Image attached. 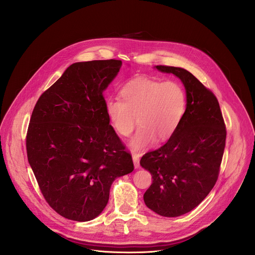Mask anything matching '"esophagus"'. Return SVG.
I'll return each instance as SVG.
<instances>
[{
  "label": "esophagus",
  "instance_id": "obj_1",
  "mask_svg": "<svg viewBox=\"0 0 255 255\" xmlns=\"http://www.w3.org/2000/svg\"><path fill=\"white\" fill-rule=\"evenodd\" d=\"M132 158H133V162H134L135 168H138V167L140 166V163H139V155L136 154V153H134V154L132 155Z\"/></svg>",
  "mask_w": 255,
  "mask_h": 255
}]
</instances>
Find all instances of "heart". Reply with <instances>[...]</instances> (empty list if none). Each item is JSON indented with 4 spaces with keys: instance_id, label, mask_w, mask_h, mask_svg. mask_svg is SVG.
Returning a JSON list of instances; mask_svg holds the SVG:
<instances>
[{
    "instance_id": "1",
    "label": "heart",
    "mask_w": 255,
    "mask_h": 255,
    "mask_svg": "<svg viewBox=\"0 0 255 255\" xmlns=\"http://www.w3.org/2000/svg\"><path fill=\"white\" fill-rule=\"evenodd\" d=\"M120 99L106 103V113L115 131L128 137L136 121L140 125L131 139V147L138 151L157 138H170L183 120L187 109V94L175 81L162 82L149 78H136L120 90Z\"/></svg>"
}]
</instances>
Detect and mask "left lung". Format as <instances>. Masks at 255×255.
Here are the masks:
<instances>
[{
  "label": "left lung",
  "instance_id": "1",
  "mask_svg": "<svg viewBox=\"0 0 255 255\" xmlns=\"http://www.w3.org/2000/svg\"><path fill=\"white\" fill-rule=\"evenodd\" d=\"M156 68L183 82L187 109L168 141L141 157V166L152 175V184L143 199L158 215L177 217L195 209L214 188L227 132L219 102L211 90L184 68Z\"/></svg>",
  "mask_w": 255,
  "mask_h": 255
}]
</instances>
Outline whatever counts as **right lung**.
Listing matches in <instances>:
<instances>
[{"instance_id":"1","label":"right lung","mask_w":255,"mask_h":255,"mask_svg":"<svg viewBox=\"0 0 255 255\" xmlns=\"http://www.w3.org/2000/svg\"><path fill=\"white\" fill-rule=\"evenodd\" d=\"M121 65L117 59L71 64L33 109L28 161L45 201L66 219L93 220L106 207L115 178L134 169L103 95Z\"/></svg>"}]
</instances>
